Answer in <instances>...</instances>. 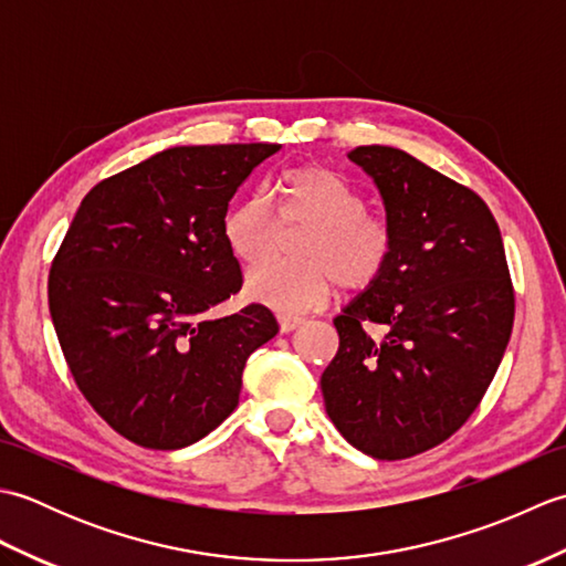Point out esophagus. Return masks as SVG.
I'll return each instance as SVG.
<instances>
[{
    "mask_svg": "<svg viewBox=\"0 0 566 566\" xmlns=\"http://www.w3.org/2000/svg\"><path fill=\"white\" fill-rule=\"evenodd\" d=\"M302 323H304V318H298V316H280V331L292 333V331L302 326Z\"/></svg>",
    "mask_w": 566,
    "mask_h": 566,
    "instance_id": "1",
    "label": "esophagus"
}]
</instances>
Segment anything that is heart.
I'll return each mask as SVG.
<instances>
[{"label":"heart","mask_w":566,"mask_h":566,"mask_svg":"<svg viewBox=\"0 0 566 566\" xmlns=\"http://www.w3.org/2000/svg\"><path fill=\"white\" fill-rule=\"evenodd\" d=\"M268 201L282 226H306L294 238L292 262H262L245 276V292L255 302L282 311L321 308L335 282L363 292L387 270L394 252V228L381 213L365 209L359 191L323 165H296L276 175ZM228 252L240 264L270 255L276 223L260 197L240 199L221 221Z\"/></svg>","instance_id":"1"}]
</instances>
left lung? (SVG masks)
I'll list each match as a JSON object with an SVG mask.
<instances>
[{"instance_id":"8db88e82","label":"left lung","mask_w":566,"mask_h":566,"mask_svg":"<svg viewBox=\"0 0 566 566\" xmlns=\"http://www.w3.org/2000/svg\"><path fill=\"white\" fill-rule=\"evenodd\" d=\"M347 158L379 189L394 252L333 318L340 347L321 391L353 448L403 460L448 440L482 401L513 331V284L499 223L472 189L399 148ZM365 322L385 338L369 339Z\"/></svg>"}]
</instances>
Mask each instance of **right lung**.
<instances>
[{
    "mask_svg": "<svg viewBox=\"0 0 566 566\" xmlns=\"http://www.w3.org/2000/svg\"><path fill=\"white\" fill-rule=\"evenodd\" d=\"M276 143L177 146L82 199L48 276V304L84 399L130 442L179 450L238 406L248 357L280 326L250 304L207 314L240 284L221 221Z\"/></svg>",
    "mask_w": 566,
    "mask_h": 566,
    "instance_id": "1",
    "label": "right lung"
}]
</instances>
